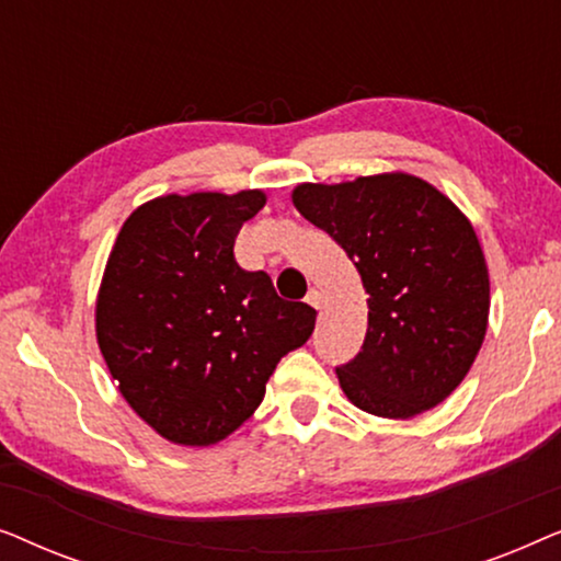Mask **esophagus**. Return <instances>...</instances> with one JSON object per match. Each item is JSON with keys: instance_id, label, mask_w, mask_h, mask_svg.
<instances>
[{"instance_id": "obj_1", "label": "esophagus", "mask_w": 561, "mask_h": 561, "mask_svg": "<svg viewBox=\"0 0 561 561\" xmlns=\"http://www.w3.org/2000/svg\"><path fill=\"white\" fill-rule=\"evenodd\" d=\"M306 304L313 306V309H321V290L319 288H311L309 296H306Z\"/></svg>"}]
</instances>
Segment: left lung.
I'll return each instance as SVG.
<instances>
[{"instance_id": "obj_1", "label": "left lung", "mask_w": 561, "mask_h": 561, "mask_svg": "<svg viewBox=\"0 0 561 561\" xmlns=\"http://www.w3.org/2000/svg\"><path fill=\"white\" fill-rule=\"evenodd\" d=\"M294 206L342 244L370 296L363 350L336 367L344 396L382 419L439 405L488 332L490 278L470 219L409 173L301 183Z\"/></svg>"}]
</instances>
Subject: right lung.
<instances>
[{
	"instance_id": "right-lung-1",
	"label": "right lung",
	"mask_w": 561,
	"mask_h": 561,
	"mask_svg": "<svg viewBox=\"0 0 561 561\" xmlns=\"http://www.w3.org/2000/svg\"><path fill=\"white\" fill-rule=\"evenodd\" d=\"M263 206L257 188L158 196L129 214L106 260L99 350L133 411L173 444L227 439L313 332L309 304L237 265L234 237Z\"/></svg>"
}]
</instances>
